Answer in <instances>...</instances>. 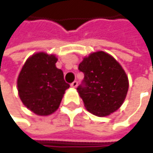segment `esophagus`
<instances>
[{
  "mask_svg": "<svg viewBox=\"0 0 153 153\" xmlns=\"http://www.w3.org/2000/svg\"><path fill=\"white\" fill-rule=\"evenodd\" d=\"M77 86H78V82H77V81H74L73 83H71V87H72L73 88H77Z\"/></svg>",
  "mask_w": 153,
  "mask_h": 153,
  "instance_id": "1",
  "label": "esophagus"
}]
</instances>
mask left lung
<instances>
[{"label": "left lung", "instance_id": "obj_1", "mask_svg": "<svg viewBox=\"0 0 153 153\" xmlns=\"http://www.w3.org/2000/svg\"><path fill=\"white\" fill-rule=\"evenodd\" d=\"M79 70L84 74V79L77 90L89 112L105 117L122 105L128 78L112 56L104 51L93 52L83 58Z\"/></svg>", "mask_w": 153, "mask_h": 153}]
</instances>
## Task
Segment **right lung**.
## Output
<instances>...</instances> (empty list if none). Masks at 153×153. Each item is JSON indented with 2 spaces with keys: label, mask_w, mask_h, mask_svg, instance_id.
I'll return each mask as SVG.
<instances>
[{
  "label": "right lung",
  "mask_w": 153,
  "mask_h": 153,
  "mask_svg": "<svg viewBox=\"0 0 153 153\" xmlns=\"http://www.w3.org/2000/svg\"><path fill=\"white\" fill-rule=\"evenodd\" d=\"M56 61L53 54L37 52L26 59L17 77V91L22 103L40 116L55 112L70 87L64 79L63 71L56 68Z\"/></svg>",
  "instance_id": "add662e5"
}]
</instances>
